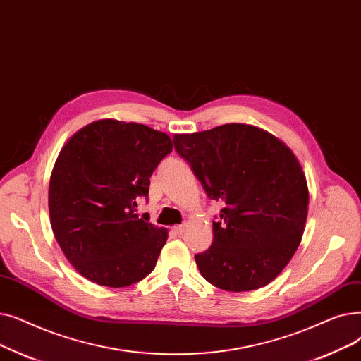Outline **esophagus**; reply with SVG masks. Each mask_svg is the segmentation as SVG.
Segmentation results:
<instances>
[{
	"label": "esophagus",
	"mask_w": 361,
	"mask_h": 361,
	"mask_svg": "<svg viewBox=\"0 0 361 361\" xmlns=\"http://www.w3.org/2000/svg\"><path fill=\"white\" fill-rule=\"evenodd\" d=\"M185 229H186V225H179V226H175V228H173V231H175L178 235L183 233V232H185Z\"/></svg>",
	"instance_id": "esophagus-1"
}]
</instances>
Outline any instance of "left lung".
Returning a JSON list of instances; mask_svg holds the SVG:
<instances>
[{"label": "left lung", "mask_w": 361, "mask_h": 361, "mask_svg": "<svg viewBox=\"0 0 361 361\" xmlns=\"http://www.w3.org/2000/svg\"><path fill=\"white\" fill-rule=\"evenodd\" d=\"M173 142L207 195L223 202L212 247L195 255L202 278L231 293L266 286L293 259L305 229L308 186L297 156L244 123L176 133Z\"/></svg>", "instance_id": "8db88e82"}]
</instances>
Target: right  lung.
Returning a JSON list of instances; mask_svg holds the SVG:
<instances>
[{"instance_id": "obj_1", "label": "right lung", "mask_w": 361, "mask_h": 361, "mask_svg": "<svg viewBox=\"0 0 361 361\" xmlns=\"http://www.w3.org/2000/svg\"><path fill=\"white\" fill-rule=\"evenodd\" d=\"M173 149L170 136L145 125L101 118L73 133L48 188L51 228L83 278L123 288L154 270L167 229L135 213L149 176Z\"/></svg>"}]
</instances>
